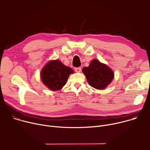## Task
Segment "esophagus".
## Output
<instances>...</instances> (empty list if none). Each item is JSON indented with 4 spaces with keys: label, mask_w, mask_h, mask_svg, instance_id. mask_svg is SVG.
I'll use <instances>...</instances> for the list:
<instances>
[{
    "label": "esophagus",
    "mask_w": 150,
    "mask_h": 150,
    "mask_svg": "<svg viewBox=\"0 0 150 150\" xmlns=\"http://www.w3.org/2000/svg\"><path fill=\"white\" fill-rule=\"evenodd\" d=\"M75 71L76 72H81V67H76V68H75Z\"/></svg>",
    "instance_id": "1"
}]
</instances>
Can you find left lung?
Returning a JSON list of instances; mask_svg holds the SVG:
<instances>
[{"label": "left lung", "mask_w": 150, "mask_h": 150, "mask_svg": "<svg viewBox=\"0 0 150 150\" xmlns=\"http://www.w3.org/2000/svg\"><path fill=\"white\" fill-rule=\"evenodd\" d=\"M83 72L89 85L94 88L103 90L114 79V74L111 68L100 63L98 60H93L88 67H84Z\"/></svg>", "instance_id": "1"}]
</instances>
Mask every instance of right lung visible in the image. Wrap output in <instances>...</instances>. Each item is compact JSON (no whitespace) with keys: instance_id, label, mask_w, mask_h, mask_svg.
<instances>
[{"instance_id":"right-lung-1","label":"right lung","mask_w":150,"mask_h":150,"mask_svg":"<svg viewBox=\"0 0 150 150\" xmlns=\"http://www.w3.org/2000/svg\"><path fill=\"white\" fill-rule=\"evenodd\" d=\"M73 73L72 69L64 65L60 60H51L40 72V78L45 86L51 90L56 91L66 84L68 77Z\"/></svg>"}]
</instances>
